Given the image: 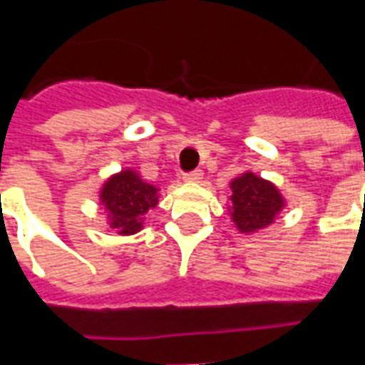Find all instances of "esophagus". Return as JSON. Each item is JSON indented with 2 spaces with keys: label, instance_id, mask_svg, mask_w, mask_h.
Segmentation results:
<instances>
[{
  "label": "esophagus",
  "instance_id": "1",
  "mask_svg": "<svg viewBox=\"0 0 365 365\" xmlns=\"http://www.w3.org/2000/svg\"><path fill=\"white\" fill-rule=\"evenodd\" d=\"M203 178V172L201 170H193V172H187V174H183V182H199Z\"/></svg>",
  "mask_w": 365,
  "mask_h": 365
}]
</instances>
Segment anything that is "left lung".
<instances>
[{"label":"left lung","instance_id":"8db88e82","mask_svg":"<svg viewBox=\"0 0 365 365\" xmlns=\"http://www.w3.org/2000/svg\"><path fill=\"white\" fill-rule=\"evenodd\" d=\"M230 190V217L240 232H256L268 227L285 207V199L274 183L252 172L235 178Z\"/></svg>","mask_w":365,"mask_h":365}]
</instances>
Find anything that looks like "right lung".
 <instances>
[{"instance_id": "obj_1", "label": "right lung", "mask_w": 365, "mask_h": 365, "mask_svg": "<svg viewBox=\"0 0 365 365\" xmlns=\"http://www.w3.org/2000/svg\"><path fill=\"white\" fill-rule=\"evenodd\" d=\"M109 213V225L119 235H135L143 229L144 215L158 205V187L140 180L133 170L111 175L99 193Z\"/></svg>"}]
</instances>
